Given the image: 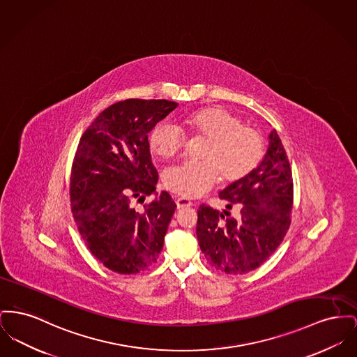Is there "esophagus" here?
<instances>
[{"instance_id":"obj_1","label":"esophagus","mask_w":357,"mask_h":357,"mask_svg":"<svg viewBox=\"0 0 357 357\" xmlns=\"http://www.w3.org/2000/svg\"><path fill=\"white\" fill-rule=\"evenodd\" d=\"M191 205H192V204L190 202L189 199H186V198H178V199H176V208L179 210L190 208Z\"/></svg>"}]
</instances>
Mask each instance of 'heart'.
I'll use <instances>...</instances> for the list:
<instances>
[{"instance_id":"1","label":"heart","mask_w":357,"mask_h":357,"mask_svg":"<svg viewBox=\"0 0 357 357\" xmlns=\"http://www.w3.org/2000/svg\"><path fill=\"white\" fill-rule=\"evenodd\" d=\"M191 136L206 137L199 148L201 160H188L165 172V185L172 192L197 198L220 179L237 182L259 165L263 156L261 136L244 126L240 117L224 107H206L191 113L185 120ZM185 144L182 129L162 123L149 136V147L160 158L176 156Z\"/></svg>"}]
</instances>
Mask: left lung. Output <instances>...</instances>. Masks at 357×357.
Listing matches in <instances>:
<instances>
[{
    "label": "left lung",
    "mask_w": 357,
    "mask_h": 357,
    "mask_svg": "<svg viewBox=\"0 0 357 357\" xmlns=\"http://www.w3.org/2000/svg\"><path fill=\"white\" fill-rule=\"evenodd\" d=\"M220 198L228 204L222 213L205 205L198 209L199 248L218 271H253L276 251L291 222L293 174L275 129L263 160L245 178L220 191ZM231 206L241 210L237 218L227 211Z\"/></svg>",
    "instance_id": "left-lung-1"
}]
</instances>
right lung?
Segmentation results:
<instances>
[{
	"label": "right lung",
	"mask_w": 357,
	"mask_h": 357,
	"mask_svg": "<svg viewBox=\"0 0 357 357\" xmlns=\"http://www.w3.org/2000/svg\"><path fill=\"white\" fill-rule=\"evenodd\" d=\"M176 106L167 100L120 101L101 112L79 140L70 183L73 215L89 251L114 273L144 271L163 250L176 205L167 191L156 192L148 132ZM147 195L154 201L135 210Z\"/></svg>",
	"instance_id": "1"
}]
</instances>
